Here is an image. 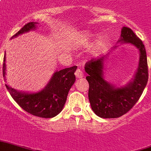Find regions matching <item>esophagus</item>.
<instances>
[{"mask_svg":"<svg viewBox=\"0 0 151 151\" xmlns=\"http://www.w3.org/2000/svg\"><path fill=\"white\" fill-rule=\"evenodd\" d=\"M75 75L78 78H81L84 77V73L80 69H78V70H77L75 72Z\"/></svg>","mask_w":151,"mask_h":151,"instance_id":"esophagus-1","label":"esophagus"}]
</instances>
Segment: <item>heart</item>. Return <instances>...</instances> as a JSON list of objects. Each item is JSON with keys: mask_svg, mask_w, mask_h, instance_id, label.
Masks as SVG:
<instances>
[{"mask_svg": "<svg viewBox=\"0 0 151 151\" xmlns=\"http://www.w3.org/2000/svg\"><path fill=\"white\" fill-rule=\"evenodd\" d=\"M91 36H92V35H91L90 33H82V34L81 35V36L80 38H79L78 41H79V42H85V41H86V40H89V38H90ZM96 44L97 45V46H101V45L102 44V39H101V38H99L98 40H96Z\"/></svg>", "mask_w": 151, "mask_h": 151, "instance_id": "1", "label": "heart"}]
</instances>
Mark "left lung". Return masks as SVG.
I'll return each instance as SVG.
<instances>
[{
    "instance_id": "8db88e82",
    "label": "left lung",
    "mask_w": 151,
    "mask_h": 151,
    "mask_svg": "<svg viewBox=\"0 0 151 151\" xmlns=\"http://www.w3.org/2000/svg\"><path fill=\"white\" fill-rule=\"evenodd\" d=\"M119 41L134 45L140 52L139 63L134 79L124 87L116 88L103 78L104 57L91 59L86 63L88 76V100L91 108L101 118H118L126 114L139 101L148 81L146 49L142 40L131 28L124 27Z\"/></svg>"
}]
</instances>
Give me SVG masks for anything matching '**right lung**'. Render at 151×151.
Instances as JSON below:
<instances>
[{
    "mask_svg": "<svg viewBox=\"0 0 151 151\" xmlns=\"http://www.w3.org/2000/svg\"><path fill=\"white\" fill-rule=\"evenodd\" d=\"M35 22L27 23L12 39L35 29ZM76 70L77 65H74L55 72L46 88L35 93H21L7 85L5 86L12 97L24 111L35 116L52 118L63 110L68 93L75 82ZM3 75L5 76V55L3 63Z\"/></svg>",
    "mask_w": 151,
    "mask_h": 151,
    "instance_id": "obj_1",
    "label": "right lung"
}]
</instances>
